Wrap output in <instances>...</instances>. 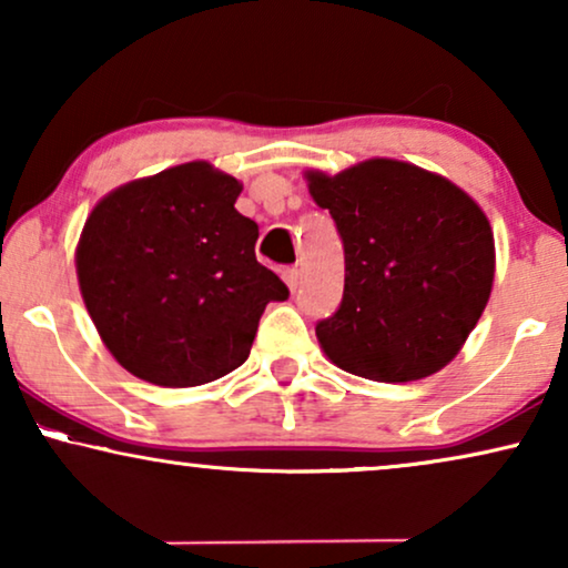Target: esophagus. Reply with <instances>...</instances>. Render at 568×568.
Returning <instances> with one entry per match:
<instances>
[{
  "instance_id": "34e87169",
  "label": "esophagus",
  "mask_w": 568,
  "mask_h": 568,
  "mask_svg": "<svg viewBox=\"0 0 568 568\" xmlns=\"http://www.w3.org/2000/svg\"><path fill=\"white\" fill-rule=\"evenodd\" d=\"M282 278H284V284L290 286V292H297V286H300V271L297 268H286Z\"/></svg>"
}]
</instances>
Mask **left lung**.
Here are the masks:
<instances>
[{
  "mask_svg": "<svg viewBox=\"0 0 568 568\" xmlns=\"http://www.w3.org/2000/svg\"><path fill=\"white\" fill-rule=\"evenodd\" d=\"M344 240L338 313L315 336L336 367L410 383L447 367L491 297L496 247L488 216L460 185L403 160L372 158L305 173Z\"/></svg>",
  "mask_w": 568,
  "mask_h": 568,
  "instance_id": "left-lung-1",
  "label": "left lung"
}]
</instances>
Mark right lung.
<instances>
[{
    "mask_svg": "<svg viewBox=\"0 0 568 568\" xmlns=\"http://www.w3.org/2000/svg\"><path fill=\"white\" fill-rule=\"evenodd\" d=\"M243 183L193 160L105 193L74 251L84 307L123 369L196 387L251 354L282 278L255 261L258 224L235 209Z\"/></svg>",
    "mask_w": 568,
    "mask_h": 568,
    "instance_id": "right-lung-1",
    "label": "right lung"
}]
</instances>
